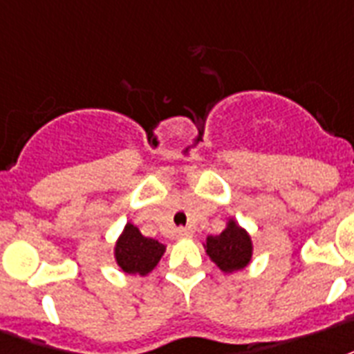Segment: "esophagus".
<instances>
[{"instance_id":"34e87169","label":"esophagus","mask_w":354,"mask_h":354,"mask_svg":"<svg viewBox=\"0 0 354 354\" xmlns=\"http://www.w3.org/2000/svg\"><path fill=\"white\" fill-rule=\"evenodd\" d=\"M176 236L178 238H191L192 231L191 229H183V227H180V229H176Z\"/></svg>"}]
</instances>
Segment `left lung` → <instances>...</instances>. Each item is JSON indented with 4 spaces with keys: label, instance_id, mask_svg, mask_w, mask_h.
<instances>
[{
    "label": "left lung",
    "instance_id": "8db88e82",
    "mask_svg": "<svg viewBox=\"0 0 354 354\" xmlns=\"http://www.w3.org/2000/svg\"><path fill=\"white\" fill-rule=\"evenodd\" d=\"M205 252L223 272L242 271L252 258V242L249 232L229 220L227 227L216 236H207Z\"/></svg>",
    "mask_w": 354,
    "mask_h": 354
}]
</instances>
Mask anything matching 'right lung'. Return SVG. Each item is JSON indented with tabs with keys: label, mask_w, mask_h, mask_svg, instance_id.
<instances>
[{
	"label": "right lung",
	"mask_w": 354,
	"mask_h": 354,
	"mask_svg": "<svg viewBox=\"0 0 354 354\" xmlns=\"http://www.w3.org/2000/svg\"><path fill=\"white\" fill-rule=\"evenodd\" d=\"M165 245L154 238L143 236L140 229L127 223L114 247V258L123 272L145 277L158 266Z\"/></svg>",
	"instance_id": "obj_1"
}]
</instances>
